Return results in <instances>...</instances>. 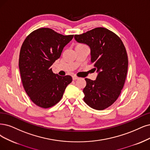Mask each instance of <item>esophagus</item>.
I'll return each mask as SVG.
<instances>
[{
  "label": "esophagus",
  "mask_w": 150,
  "mask_h": 150,
  "mask_svg": "<svg viewBox=\"0 0 150 150\" xmlns=\"http://www.w3.org/2000/svg\"><path fill=\"white\" fill-rule=\"evenodd\" d=\"M72 79H73V80H78L79 78V77L78 76H72Z\"/></svg>",
  "instance_id": "34e87169"
}]
</instances>
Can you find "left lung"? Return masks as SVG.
Masks as SVG:
<instances>
[{
  "mask_svg": "<svg viewBox=\"0 0 150 150\" xmlns=\"http://www.w3.org/2000/svg\"><path fill=\"white\" fill-rule=\"evenodd\" d=\"M75 40L91 49V62L98 72L95 80L85 79L84 101L91 108L103 110L117 100L124 87L128 69V57L120 38L105 28H96Z\"/></svg>",
  "mask_w": 150,
  "mask_h": 150,
  "instance_id": "8db88e82",
  "label": "left lung"
}]
</instances>
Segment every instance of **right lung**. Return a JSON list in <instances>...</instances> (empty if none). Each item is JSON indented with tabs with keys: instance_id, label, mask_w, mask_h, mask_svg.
<instances>
[{
	"instance_id": "1",
	"label": "right lung",
	"mask_w": 150,
	"mask_h": 150,
	"mask_svg": "<svg viewBox=\"0 0 150 150\" xmlns=\"http://www.w3.org/2000/svg\"><path fill=\"white\" fill-rule=\"evenodd\" d=\"M74 35L64 36L48 28L31 33L22 44L19 69L26 94L37 106L51 108L60 101L71 76L55 74L51 65Z\"/></svg>"
}]
</instances>
